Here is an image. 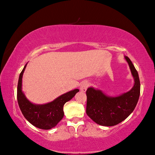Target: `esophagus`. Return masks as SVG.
I'll return each mask as SVG.
<instances>
[{
  "label": "esophagus",
  "instance_id": "34e87169",
  "mask_svg": "<svg viewBox=\"0 0 155 155\" xmlns=\"http://www.w3.org/2000/svg\"><path fill=\"white\" fill-rule=\"evenodd\" d=\"M88 86H89V83L87 81H83L80 86V90L85 92V91L87 90Z\"/></svg>",
  "mask_w": 155,
  "mask_h": 155
}]
</instances>
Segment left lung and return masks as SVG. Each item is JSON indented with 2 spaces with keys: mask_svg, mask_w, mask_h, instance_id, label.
<instances>
[{
  "mask_svg": "<svg viewBox=\"0 0 155 155\" xmlns=\"http://www.w3.org/2000/svg\"><path fill=\"white\" fill-rule=\"evenodd\" d=\"M128 62L135 83L133 88L119 96H109L100 90L89 87L86 91V114L97 124L112 127L129 116L137 105L140 95V81L138 72L128 57Z\"/></svg>",
  "mask_w": 155,
  "mask_h": 155,
  "instance_id": "1",
  "label": "left lung"
}]
</instances>
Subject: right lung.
Instances as JSON below:
<instances>
[{
  "label": "right lung",
  "instance_id": "right-lung-1",
  "mask_svg": "<svg viewBox=\"0 0 155 155\" xmlns=\"http://www.w3.org/2000/svg\"><path fill=\"white\" fill-rule=\"evenodd\" d=\"M27 64L21 72L18 79L17 99L18 105L23 115L31 124L44 130L53 128L64 117V105L71 100L79 90L75 89L59 96L51 103L35 104L28 101L22 91V79Z\"/></svg>",
  "mask_w": 155,
  "mask_h": 155
}]
</instances>
